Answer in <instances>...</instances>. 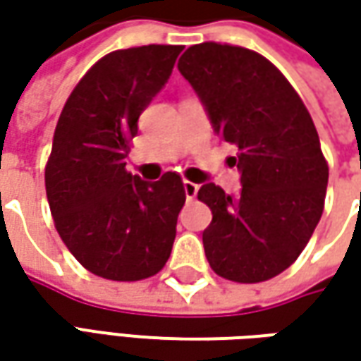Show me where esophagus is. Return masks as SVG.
<instances>
[{
    "label": "esophagus",
    "mask_w": 361,
    "mask_h": 361,
    "mask_svg": "<svg viewBox=\"0 0 361 361\" xmlns=\"http://www.w3.org/2000/svg\"><path fill=\"white\" fill-rule=\"evenodd\" d=\"M183 188H185V195H187V201H192L199 192V185L190 183V180H183Z\"/></svg>",
    "instance_id": "34e87169"
}]
</instances>
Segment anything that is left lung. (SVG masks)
<instances>
[{
	"label": "left lung",
	"instance_id": "left-lung-1",
	"mask_svg": "<svg viewBox=\"0 0 361 361\" xmlns=\"http://www.w3.org/2000/svg\"><path fill=\"white\" fill-rule=\"evenodd\" d=\"M178 72L216 136L237 148L241 173L237 197L215 183L199 190L213 213L204 255L225 279L267 281L298 259L324 213L329 171L312 116L283 74L247 48L190 46Z\"/></svg>",
	"mask_w": 361,
	"mask_h": 361
}]
</instances>
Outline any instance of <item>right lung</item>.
Segmentation results:
<instances>
[{
  "label": "right lung",
  "mask_w": 361,
  "mask_h": 361,
  "mask_svg": "<svg viewBox=\"0 0 361 361\" xmlns=\"http://www.w3.org/2000/svg\"><path fill=\"white\" fill-rule=\"evenodd\" d=\"M183 46L116 49L92 66L63 106L46 164L56 229L86 269L112 281L157 275L169 261L185 188L126 171L138 118L173 74Z\"/></svg>",
  "instance_id": "obj_1"
}]
</instances>
